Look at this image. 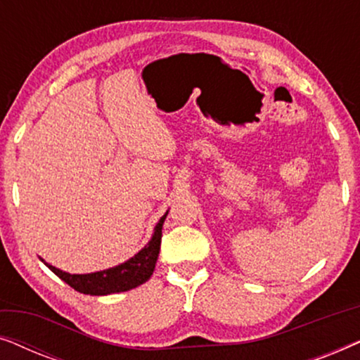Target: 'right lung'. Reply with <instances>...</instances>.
<instances>
[{"instance_id":"1","label":"right lung","mask_w":360,"mask_h":360,"mask_svg":"<svg viewBox=\"0 0 360 360\" xmlns=\"http://www.w3.org/2000/svg\"><path fill=\"white\" fill-rule=\"evenodd\" d=\"M169 214V211L162 216L159 223L154 228V234L152 239L141 249L134 257L126 260L124 264L116 265V267L101 270V272L93 274H68L63 272L60 269H56L53 265L46 264L58 278H62L67 285H70L73 290L80 292L83 295H95V297H101V295H111L127 292V290L139 287V285L146 283L154 274L157 257H159L160 250V239H162V226Z\"/></svg>"}]
</instances>
